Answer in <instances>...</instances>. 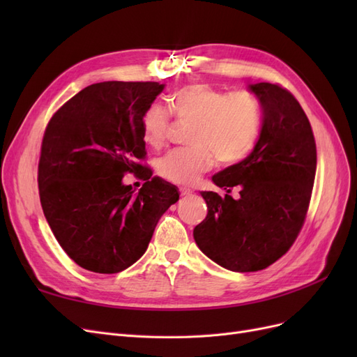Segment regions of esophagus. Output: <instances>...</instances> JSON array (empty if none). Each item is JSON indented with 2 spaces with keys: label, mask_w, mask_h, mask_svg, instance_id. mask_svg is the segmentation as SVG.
Masks as SVG:
<instances>
[{
  "label": "esophagus",
  "mask_w": 357,
  "mask_h": 357,
  "mask_svg": "<svg viewBox=\"0 0 357 357\" xmlns=\"http://www.w3.org/2000/svg\"><path fill=\"white\" fill-rule=\"evenodd\" d=\"M180 192H181V197H189L190 193H192V190H190V189H188V188H181V189H180Z\"/></svg>",
  "instance_id": "obj_1"
}]
</instances>
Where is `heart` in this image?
Here are the masks:
<instances>
[{"mask_svg":"<svg viewBox=\"0 0 357 357\" xmlns=\"http://www.w3.org/2000/svg\"><path fill=\"white\" fill-rule=\"evenodd\" d=\"M177 117L193 119L189 147L169 150L158 162V172L174 183H192L208 169L213 153L222 164H236L252 152L261 132V105L247 91L225 93L208 83H190L168 96ZM171 116L167 109L152 104L143 114L146 143L158 147L165 142Z\"/></svg>","mask_w":357,"mask_h":357,"instance_id":"b5f03b06","label":"heart"}]
</instances>
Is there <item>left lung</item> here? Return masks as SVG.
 Wrapping results in <instances>:
<instances>
[{
  "label": "left lung",
  "instance_id": "left-lung-1",
  "mask_svg": "<svg viewBox=\"0 0 357 357\" xmlns=\"http://www.w3.org/2000/svg\"><path fill=\"white\" fill-rule=\"evenodd\" d=\"M248 89L262 109L259 139L245 159L213 176L225 197L201 192L208 213L193 229L199 250L235 273L261 271L295 243L317 165L314 135L295 96L265 82ZM232 187L241 190L238 200L229 195Z\"/></svg>",
  "mask_w": 357,
  "mask_h": 357
}]
</instances>
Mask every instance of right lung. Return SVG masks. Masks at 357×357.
Here are the masks:
<instances>
[{
  "label": "right lung",
  "mask_w": 357,
  "mask_h": 357,
  "mask_svg": "<svg viewBox=\"0 0 357 357\" xmlns=\"http://www.w3.org/2000/svg\"><path fill=\"white\" fill-rule=\"evenodd\" d=\"M158 82H101L53 114L41 143L38 189L55 238L79 266L116 274L147 250L174 185L139 165L146 156L142 119L164 91ZM126 172L146 180L135 194Z\"/></svg>",
  "instance_id": "1"
}]
</instances>
